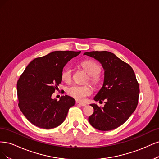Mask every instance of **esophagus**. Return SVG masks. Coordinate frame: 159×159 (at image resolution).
Wrapping results in <instances>:
<instances>
[{
  "label": "esophagus",
  "instance_id": "34e87169",
  "mask_svg": "<svg viewBox=\"0 0 159 159\" xmlns=\"http://www.w3.org/2000/svg\"><path fill=\"white\" fill-rule=\"evenodd\" d=\"M76 104L77 105H80V106H86V104H84V103H83V102H80L79 101H76Z\"/></svg>",
  "mask_w": 159,
  "mask_h": 159
}]
</instances>
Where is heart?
Wrapping results in <instances>:
<instances>
[{
	"label": "heart",
	"instance_id": "1",
	"mask_svg": "<svg viewBox=\"0 0 159 159\" xmlns=\"http://www.w3.org/2000/svg\"><path fill=\"white\" fill-rule=\"evenodd\" d=\"M81 66L89 75L90 83L97 85L99 83L100 78L98 74L100 71V66L93 61H84L81 63ZM73 70L71 67H66L61 73V79L66 83H70L72 80ZM66 93L76 100L84 101L87 96L93 93V89L90 86L73 85L66 89Z\"/></svg>",
	"mask_w": 159,
	"mask_h": 159
}]
</instances>
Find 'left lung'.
Wrapping results in <instances>:
<instances>
[{
  "label": "left lung",
  "mask_w": 159,
  "mask_h": 159,
  "mask_svg": "<svg viewBox=\"0 0 159 159\" xmlns=\"http://www.w3.org/2000/svg\"><path fill=\"white\" fill-rule=\"evenodd\" d=\"M84 55L94 58L104 70V83L94 97L95 101L105 100L100 107L91 104L94 113L89 117L90 125L100 131H110L124 124L135 110L139 86L133 69L109 52H90Z\"/></svg>",
  "instance_id": "8db88e82"
}]
</instances>
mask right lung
I'll return each mask as SVG.
<instances>
[{
  "label": "right lung",
  "instance_id": "right-lung-1",
  "mask_svg": "<svg viewBox=\"0 0 159 159\" xmlns=\"http://www.w3.org/2000/svg\"><path fill=\"white\" fill-rule=\"evenodd\" d=\"M80 52L55 51L29 63L17 83L18 106L26 119L43 129H52L65 121L72 97L62 96L59 100L52 95L61 84L65 65Z\"/></svg>",
  "mask_w": 159,
  "mask_h": 159
}]
</instances>
